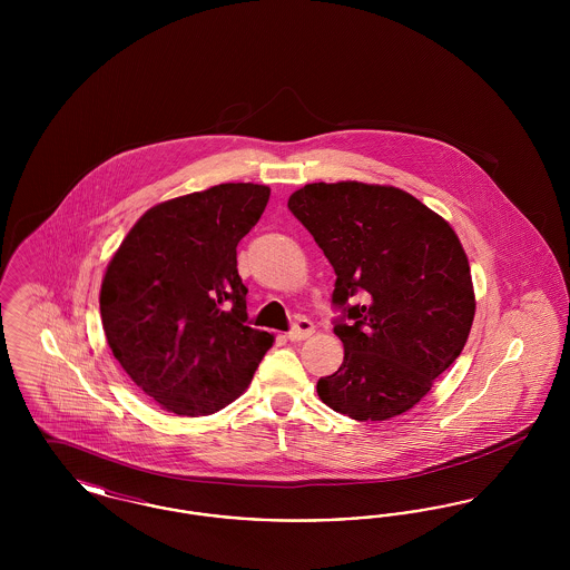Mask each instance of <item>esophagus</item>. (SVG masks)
Here are the masks:
<instances>
[{
    "mask_svg": "<svg viewBox=\"0 0 570 570\" xmlns=\"http://www.w3.org/2000/svg\"><path fill=\"white\" fill-rule=\"evenodd\" d=\"M312 333H314V325H312L309 321L301 318V321H297L295 326H293V331L286 333V337H288L291 342H303V340H307Z\"/></svg>",
    "mask_w": 570,
    "mask_h": 570,
    "instance_id": "esophagus-1",
    "label": "esophagus"
}]
</instances>
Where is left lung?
I'll return each instance as SVG.
<instances>
[{
	"label": "left lung",
	"instance_id": "1",
	"mask_svg": "<svg viewBox=\"0 0 570 570\" xmlns=\"http://www.w3.org/2000/svg\"><path fill=\"white\" fill-rule=\"evenodd\" d=\"M288 209L337 275L333 303L351 325L333 333L344 363L318 397L354 421H389L416 406L460 356L476 298L451 224L412 194L379 184H307ZM356 289L364 303L348 306Z\"/></svg>",
	"mask_w": 570,
	"mask_h": 570
}]
</instances>
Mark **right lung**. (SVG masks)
<instances>
[{
  "mask_svg": "<svg viewBox=\"0 0 570 570\" xmlns=\"http://www.w3.org/2000/svg\"><path fill=\"white\" fill-rule=\"evenodd\" d=\"M272 190L219 184L164 200L110 256L100 316L112 356L158 406L207 416L233 404L275 342L245 325L237 244Z\"/></svg>",
  "mask_w": 570,
  "mask_h": 570,
  "instance_id": "right-lung-1",
  "label": "right lung"
}]
</instances>
